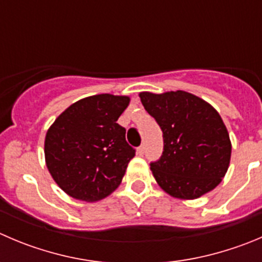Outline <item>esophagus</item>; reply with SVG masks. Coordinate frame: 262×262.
<instances>
[{
	"instance_id": "esophagus-1",
	"label": "esophagus",
	"mask_w": 262,
	"mask_h": 262,
	"mask_svg": "<svg viewBox=\"0 0 262 262\" xmlns=\"http://www.w3.org/2000/svg\"><path fill=\"white\" fill-rule=\"evenodd\" d=\"M144 153H145V145L143 144V145H140L138 148V154H139V156H143Z\"/></svg>"
}]
</instances>
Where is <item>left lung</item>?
Returning a JSON list of instances; mask_svg holds the SVG:
<instances>
[{
  "instance_id": "8db88e82",
  "label": "left lung",
  "mask_w": 262,
  "mask_h": 262,
  "mask_svg": "<svg viewBox=\"0 0 262 262\" xmlns=\"http://www.w3.org/2000/svg\"><path fill=\"white\" fill-rule=\"evenodd\" d=\"M141 103L163 133V151L150 170L175 198L195 199L221 183L230 163L228 129L213 106L185 91L141 92Z\"/></svg>"
}]
</instances>
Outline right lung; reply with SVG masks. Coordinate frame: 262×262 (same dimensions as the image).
Masks as SVG:
<instances>
[{
	"instance_id": "add662e5",
	"label": "right lung",
	"mask_w": 262,
	"mask_h": 262,
	"mask_svg": "<svg viewBox=\"0 0 262 262\" xmlns=\"http://www.w3.org/2000/svg\"><path fill=\"white\" fill-rule=\"evenodd\" d=\"M128 103L127 96H89L67 108L49 128L47 168L68 195L96 202L118 188L135 156L126 129L117 123Z\"/></svg>"
}]
</instances>
